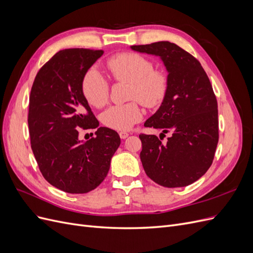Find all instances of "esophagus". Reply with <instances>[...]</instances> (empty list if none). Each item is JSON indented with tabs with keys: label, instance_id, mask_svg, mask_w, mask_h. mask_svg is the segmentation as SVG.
<instances>
[{
	"label": "esophagus",
	"instance_id": "1",
	"mask_svg": "<svg viewBox=\"0 0 253 253\" xmlns=\"http://www.w3.org/2000/svg\"><path fill=\"white\" fill-rule=\"evenodd\" d=\"M119 136H120L121 139H126V138H127L128 133H126V132H120V133H119Z\"/></svg>",
	"mask_w": 253,
	"mask_h": 253
}]
</instances>
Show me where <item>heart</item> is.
Segmentation results:
<instances>
[{
  "label": "heart",
  "instance_id": "heart-1",
  "mask_svg": "<svg viewBox=\"0 0 253 253\" xmlns=\"http://www.w3.org/2000/svg\"><path fill=\"white\" fill-rule=\"evenodd\" d=\"M106 66L114 79L128 82V98L134 101L113 105L101 116L102 124L117 131H126L142 118L138 100L147 108H155L164 101L168 90L167 75L154 70L152 61L136 52H121L106 61ZM81 89L86 101L95 108H103L108 103L110 84L95 68L84 75Z\"/></svg>",
  "mask_w": 253,
  "mask_h": 253
}]
</instances>
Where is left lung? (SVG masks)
I'll return each instance as SVG.
<instances>
[{
    "mask_svg": "<svg viewBox=\"0 0 253 253\" xmlns=\"http://www.w3.org/2000/svg\"><path fill=\"white\" fill-rule=\"evenodd\" d=\"M135 51L158 56L168 72V90L144 126L171 133L167 143L139 135L140 159L149 177L167 188L186 187L208 171L218 142L217 101L200 61L169 41L133 45Z\"/></svg>",
    "mask_w": 253,
    "mask_h": 253,
    "instance_id": "obj_1",
    "label": "left lung"
}]
</instances>
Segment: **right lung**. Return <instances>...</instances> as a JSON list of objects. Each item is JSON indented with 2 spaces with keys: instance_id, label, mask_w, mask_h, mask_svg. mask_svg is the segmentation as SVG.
<instances>
[{
  "instance_id": "right-lung-1",
  "label": "right lung",
  "mask_w": 253,
  "mask_h": 253,
  "mask_svg": "<svg viewBox=\"0 0 253 253\" xmlns=\"http://www.w3.org/2000/svg\"><path fill=\"white\" fill-rule=\"evenodd\" d=\"M103 50L68 48L58 51L38 72L29 97L30 143L39 169L51 186L72 194L97 188L108 175L120 145L117 132L99 126L84 98V75ZM81 127H97L87 142L78 138Z\"/></svg>"
}]
</instances>
